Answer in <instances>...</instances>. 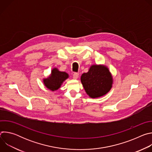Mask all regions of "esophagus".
I'll return each instance as SVG.
<instances>
[{
  "label": "esophagus",
  "instance_id": "obj_1",
  "mask_svg": "<svg viewBox=\"0 0 152 152\" xmlns=\"http://www.w3.org/2000/svg\"><path fill=\"white\" fill-rule=\"evenodd\" d=\"M78 77H79V73H75L73 75V78L74 79H77L78 78Z\"/></svg>",
  "mask_w": 152,
  "mask_h": 152
}]
</instances>
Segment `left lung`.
<instances>
[{
  "label": "left lung",
  "instance_id": "obj_1",
  "mask_svg": "<svg viewBox=\"0 0 152 152\" xmlns=\"http://www.w3.org/2000/svg\"><path fill=\"white\" fill-rule=\"evenodd\" d=\"M80 80L86 93L93 99L106 95L114 82L109 69L103 64L92 65L87 73L81 75Z\"/></svg>",
  "mask_w": 152,
  "mask_h": 152
}]
</instances>
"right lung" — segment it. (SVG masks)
<instances>
[{
    "label": "right lung",
    "mask_w": 152,
    "mask_h": 152,
    "mask_svg": "<svg viewBox=\"0 0 152 152\" xmlns=\"http://www.w3.org/2000/svg\"><path fill=\"white\" fill-rule=\"evenodd\" d=\"M69 77L68 73L59 71L56 67L53 68L50 75L46 78L42 79V82L47 88L52 91L58 90L63 82Z\"/></svg>",
    "instance_id": "1"
}]
</instances>
